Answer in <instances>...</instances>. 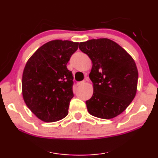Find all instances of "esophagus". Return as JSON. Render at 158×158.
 I'll return each mask as SVG.
<instances>
[{"mask_svg":"<svg viewBox=\"0 0 158 158\" xmlns=\"http://www.w3.org/2000/svg\"><path fill=\"white\" fill-rule=\"evenodd\" d=\"M85 84V81H80L77 83V86H81V85H84V84Z\"/></svg>","mask_w":158,"mask_h":158,"instance_id":"esophagus-1","label":"esophagus"}]
</instances>
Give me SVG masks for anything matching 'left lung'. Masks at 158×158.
Here are the masks:
<instances>
[{
  "label": "left lung",
  "mask_w": 158,
  "mask_h": 158,
  "mask_svg": "<svg viewBox=\"0 0 158 158\" xmlns=\"http://www.w3.org/2000/svg\"><path fill=\"white\" fill-rule=\"evenodd\" d=\"M79 47L92 62L89 78L94 92L86 101L89 113L106 119L118 116L136 95L138 72L134 59L108 39L81 42Z\"/></svg>",
  "instance_id": "obj_1"
}]
</instances>
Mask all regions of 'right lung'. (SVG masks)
<instances>
[{"label":"right lung","instance_id":"obj_1","mask_svg":"<svg viewBox=\"0 0 158 158\" xmlns=\"http://www.w3.org/2000/svg\"><path fill=\"white\" fill-rule=\"evenodd\" d=\"M78 42L54 40L38 48L28 60L22 77V94L29 110L46 123L66 117L73 94L72 73L66 64Z\"/></svg>","mask_w":158,"mask_h":158}]
</instances>
